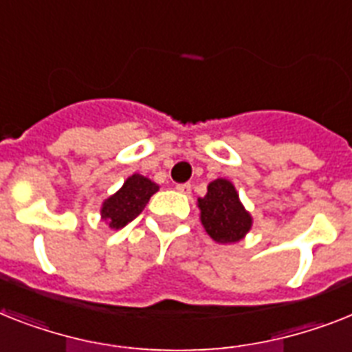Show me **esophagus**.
<instances>
[{
    "instance_id": "esophagus-1",
    "label": "esophagus",
    "mask_w": 352,
    "mask_h": 352,
    "mask_svg": "<svg viewBox=\"0 0 352 352\" xmlns=\"http://www.w3.org/2000/svg\"><path fill=\"white\" fill-rule=\"evenodd\" d=\"M175 188H177V191H181V193H186V195H188V193H191V184H190V182H184V184H177Z\"/></svg>"
}]
</instances>
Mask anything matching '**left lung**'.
Returning <instances> with one entry per match:
<instances>
[{
	"label": "left lung",
	"instance_id": "obj_1",
	"mask_svg": "<svg viewBox=\"0 0 352 352\" xmlns=\"http://www.w3.org/2000/svg\"><path fill=\"white\" fill-rule=\"evenodd\" d=\"M201 222L208 235L219 244H231L244 239L253 219L239 201L235 186L226 179L210 182L206 197L199 199Z\"/></svg>",
	"mask_w": 352,
	"mask_h": 352
}]
</instances>
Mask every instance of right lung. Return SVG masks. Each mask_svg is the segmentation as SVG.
Instances as JSON below:
<instances>
[{
    "instance_id": "right-lung-1",
    "label": "right lung",
    "mask_w": 352,
    "mask_h": 352,
    "mask_svg": "<svg viewBox=\"0 0 352 352\" xmlns=\"http://www.w3.org/2000/svg\"><path fill=\"white\" fill-rule=\"evenodd\" d=\"M157 190H159V186L155 182H151L150 179L139 175V173L128 177L121 190L104 201L101 208L102 219L110 224V228L119 230L133 221L144 210L150 197Z\"/></svg>"
}]
</instances>
